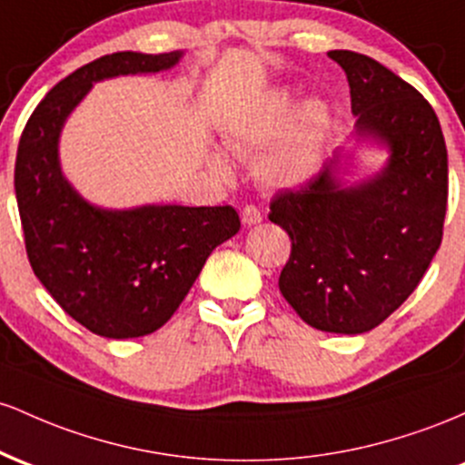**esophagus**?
Segmentation results:
<instances>
[{
  "instance_id": "obj_1",
  "label": "esophagus",
  "mask_w": 465,
  "mask_h": 465,
  "mask_svg": "<svg viewBox=\"0 0 465 465\" xmlns=\"http://www.w3.org/2000/svg\"><path fill=\"white\" fill-rule=\"evenodd\" d=\"M261 208L257 204H246L243 206V213H242V219L243 223H248V226H252V223H259L261 222Z\"/></svg>"
}]
</instances>
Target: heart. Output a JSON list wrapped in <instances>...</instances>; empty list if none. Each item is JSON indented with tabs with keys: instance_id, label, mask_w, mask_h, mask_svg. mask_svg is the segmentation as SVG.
I'll return each mask as SVG.
<instances>
[{
	"instance_id": "b5f03b06",
	"label": "heart",
	"mask_w": 465,
	"mask_h": 465,
	"mask_svg": "<svg viewBox=\"0 0 465 465\" xmlns=\"http://www.w3.org/2000/svg\"><path fill=\"white\" fill-rule=\"evenodd\" d=\"M333 129V109L327 101H307L288 90H276L232 124L228 143L239 155L259 153V177L270 186H296L321 169ZM219 173H231L226 158L217 155Z\"/></svg>"
}]
</instances>
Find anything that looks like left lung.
Instances as JSON below:
<instances>
[{"mask_svg": "<svg viewBox=\"0 0 465 465\" xmlns=\"http://www.w3.org/2000/svg\"><path fill=\"white\" fill-rule=\"evenodd\" d=\"M345 70L360 135L391 147L387 169L342 189L333 160L270 202L290 234L279 290L307 325L364 333L413 294L441 246L448 151L430 103L371 56L331 50Z\"/></svg>", "mask_w": 465, "mask_h": 465, "instance_id": "obj_1", "label": "left lung"}]
</instances>
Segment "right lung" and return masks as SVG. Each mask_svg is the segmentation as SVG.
Masks as SVG:
<instances>
[{
  "instance_id": "1",
  "label": "right lung",
  "mask_w": 465,
  "mask_h": 465,
  "mask_svg": "<svg viewBox=\"0 0 465 465\" xmlns=\"http://www.w3.org/2000/svg\"><path fill=\"white\" fill-rule=\"evenodd\" d=\"M182 52H114L78 67L35 107L19 138L15 195L25 254L50 296L85 330L138 338L160 330L195 283L208 254L242 228L232 206L101 211L61 175L56 143L94 81L160 72Z\"/></svg>"
}]
</instances>
